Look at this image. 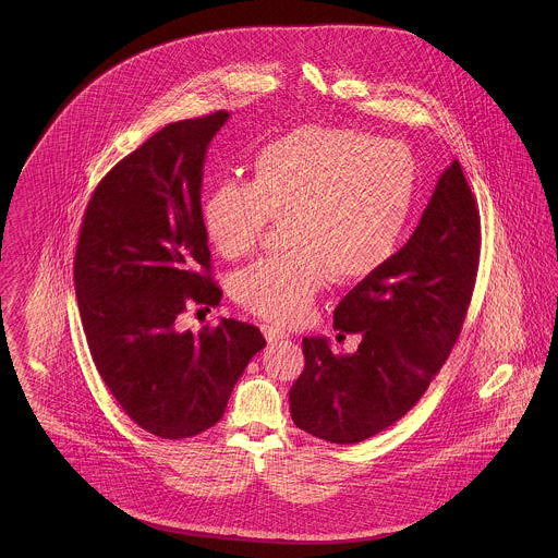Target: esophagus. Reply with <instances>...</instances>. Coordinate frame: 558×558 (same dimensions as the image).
Masks as SVG:
<instances>
[{
    "label": "esophagus",
    "mask_w": 558,
    "mask_h": 558,
    "mask_svg": "<svg viewBox=\"0 0 558 558\" xmlns=\"http://www.w3.org/2000/svg\"><path fill=\"white\" fill-rule=\"evenodd\" d=\"M262 330H264V337H266L267 343H278V341H282V339H289V335H287L282 328L274 326V324H262Z\"/></svg>",
    "instance_id": "esophagus-1"
}]
</instances>
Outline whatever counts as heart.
I'll list each match as a JSON object with an SVG mask.
<instances>
[{
    "mask_svg": "<svg viewBox=\"0 0 558 558\" xmlns=\"http://www.w3.org/2000/svg\"><path fill=\"white\" fill-rule=\"evenodd\" d=\"M416 203L410 153L372 133L299 128L266 144L251 182H219L201 203V223L226 259L257 251L267 226L287 219L284 255L244 269L234 296L280 326L312 314L332 276L357 284L387 266L403 244Z\"/></svg>",
    "mask_w": 558,
    "mask_h": 558,
    "instance_id": "1",
    "label": "heart"
}]
</instances>
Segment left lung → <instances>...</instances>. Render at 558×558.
<instances>
[{
    "mask_svg": "<svg viewBox=\"0 0 558 558\" xmlns=\"http://www.w3.org/2000/svg\"><path fill=\"white\" fill-rule=\"evenodd\" d=\"M478 251L477 203L453 160L410 240L337 305L335 330L360 335L357 351L343 355L322 337L303 339L305 368L289 391L294 425L345 446L408 414L460 337Z\"/></svg>",
    "mask_w": 558,
    "mask_h": 558,
    "instance_id": "1",
    "label": "left lung"
}]
</instances>
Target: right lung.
I'll list each match as a JSON object with an SVG mask.
<instances>
[{"mask_svg": "<svg viewBox=\"0 0 558 558\" xmlns=\"http://www.w3.org/2000/svg\"><path fill=\"white\" fill-rule=\"evenodd\" d=\"M226 110L165 125L94 190L75 251V291L92 360L133 423L160 439L211 428L262 330L221 319L182 330L190 305H219L201 223L203 162Z\"/></svg>", "mask_w": 558, "mask_h": 558, "instance_id": "right-lung-1", "label": "right lung"}]
</instances>
